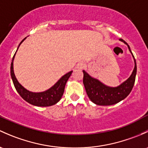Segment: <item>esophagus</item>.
<instances>
[{
	"label": "esophagus",
	"mask_w": 148,
	"mask_h": 148,
	"mask_svg": "<svg viewBox=\"0 0 148 148\" xmlns=\"http://www.w3.org/2000/svg\"><path fill=\"white\" fill-rule=\"evenodd\" d=\"M84 66H85V64L84 62H79V63H78V64L77 65V68L79 69H84Z\"/></svg>",
	"instance_id": "esophagus-1"
}]
</instances>
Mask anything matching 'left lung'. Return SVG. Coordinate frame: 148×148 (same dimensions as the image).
I'll use <instances>...</instances> for the list:
<instances>
[{"mask_svg":"<svg viewBox=\"0 0 148 148\" xmlns=\"http://www.w3.org/2000/svg\"><path fill=\"white\" fill-rule=\"evenodd\" d=\"M120 40L127 46L129 51L133 55L135 62L134 69L126 81L117 87H110L103 84L98 79L91 77L88 73L83 70V83L86 94L90 100L96 105L111 106L121 101L128 96L134 86L137 72L136 59L126 42L122 39H120Z\"/></svg>","mask_w":148,"mask_h":148,"instance_id":"8db88e82","label":"left lung"}]
</instances>
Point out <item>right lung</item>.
Wrapping results in <instances>:
<instances>
[{
  "label": "right lung",
  "mask_w": 148,
  "mask_h": 148,
  "mask_svg": "<svg viewBox=\"0 0 148 148\" xmlns=\"http://www.w3.org/2000/svg\"><path fill=\"white\" fill-rule=\"evenodd\" d=\"M27 37H25V38H24L22 40L21 42L18 45V47H19L21 43ZM18 49H17V50H18ZM16 52H15L12 60L11 66H10V75H11L12 82H13V84L15 86V89L18 91V94L21 95V97L25 101L28 102L29 103L34 106H53L54 104L57 103L58 101H60L62 95L64 94V91L65 85H66V82H67L70 76H71L72 71H69V72L66 73V74L62 76L54 86H52L49 89L47 90V91L39 93L31 92V91L25 88L18 82L16 77H15V74H14L13 60L14 58H15V55L16 54Z\"/></svg>",
  "instance_id": "obj_1"
}]
</instances>
